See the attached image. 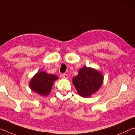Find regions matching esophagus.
<instances>
[{"instance_id": "esophagus-1", "label": "esophagus", "mask_w": 135, "mask_h": 135, "mask_svg": "<svg viewBox=\"0 0 135 135\" xmlns=\"http://www.w3.org/2000/svg\"><path fill=\"white\" fill-rule=\"evenodd\" d=\"M62 76L64 78H65V79H68V74H66V73H64V74H62Z\"/></svg>"}]
</instances>
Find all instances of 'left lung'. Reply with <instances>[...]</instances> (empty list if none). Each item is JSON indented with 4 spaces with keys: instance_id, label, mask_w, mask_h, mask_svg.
<instances>
[{
    "instance_id": "1",
    "label": "left lung",
    "mask_w": 135,
    "mask_h": 135,
    "mask_svg": "<svg viewBox=\"0 0 135 135\" xmlns=\"http://www.w3.org/2000/svg\"><path fill=\"white\" fill-rule=\"evenodd\" d=\"M104 77L98 71L83 67L80 69L77 76L73 79V83L82 97H89L99 90Z\"/></svg>"
}]
</instances>
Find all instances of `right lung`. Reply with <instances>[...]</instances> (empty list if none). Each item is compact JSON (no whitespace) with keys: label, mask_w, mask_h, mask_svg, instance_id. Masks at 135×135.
Wrapping results in <instances>:
<instances>
[{"label":"right lung","mask_w":135,"mask_h":135,"mask_svg":"<svg viewBox=\"0 0 135 135\" xmlns=\"http://www.w3.org/2000/svg\"><path fill=\"white\" fill-rule=\"evenodd\" d=\"M58 78L54 74H49L43 71L37 72L30 82V87L39 95L46 96L51 92L54 81Z\"/></svg>","instance_id":"add662e5"}]
</instances>
